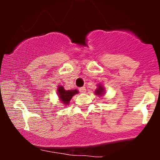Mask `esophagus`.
Here are the masks:
<instances>
[{
	"label": "esophagus",
	"mask_w": 160,
	"mask_h": 160,
	"mask_svg": "<svg viewBox=\"0 0 160 160\" xmlns=\"http://www.w3.org/2000/svg\"><path fill=\"white\" fill-rule=\"evenodd\" d=\"M79 91L81 93H85L86 91V89L85 86H82V87H80L79 88Z\"/></svg>",
	"instance_id": "esophagus-1"
}]
</instances>
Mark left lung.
<instances>
[{
    "instance_id": "left-lung-1",
    "label": "left lung",
    "mask_w": 160,
    "mask_h": 160,
    "mask_svg": "<svg viewBox=\"0 0 160 160\" xmlns=\"http://www.w3.org/2000/svg\"><path fill=\"white\" fill-rule=\"evenodd\" d=\"M98 88H97L96 89H95V95H100V96H102L104 94V88L103 87V86L102 85V84H98Z\"/></svg>"
}]
</instances>
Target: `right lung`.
Masks as SVG:
<instances>
[{"instance_id":"1","label":"right lung","mask_w":160,"mask_h":160,"mask_svg":"<svg viewBox=\"0 0 160 160\" xmlns=\"http://www.w3.org/2000/svg\"><path fill=\"white\" fill-rule=\"evenodd\" d=\"M57 93H58V98L62 103H63L65 105H68L69 104L70 101L72 98V97L74 95L78 94V89H71V90H65L62 86H58L57 88Z\"/></svg>"}]
</instances>
